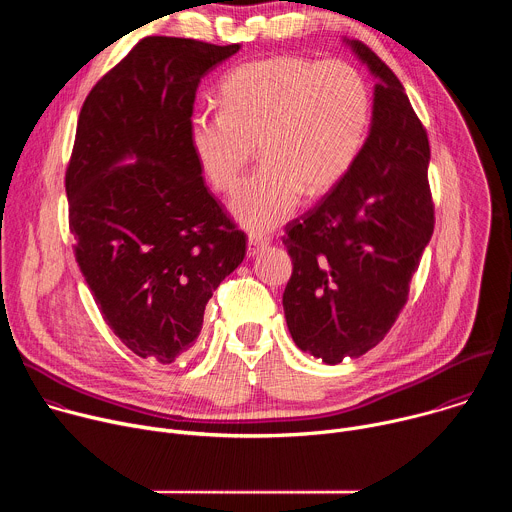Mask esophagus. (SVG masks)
Listing matches in <instances>:
<instances>
[{"label":"esophagus","mask_w":512,"mask_h":512,"mask_svg":"<svg viewBox=\"0 0 512 512\" xmlns=\"http://www.w3.org/2000/svg\"><path fill=\"white\" fill-rule=\"evenodd\" d=\"M269 245V239L263 235H249V247H247V255H257L259 251H263Z\"/></svg>","instance_id":"obj_1"}]
</instances>
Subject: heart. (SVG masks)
<instances>
[{
  "mask_svg": "<svg viewBox=\"0 0 512 512\" xmlns=\"http://www.w3.org/2000/svg\"><path fill=\"white\" fill-rule=\"evenodd\" d=\"M223 111H198L188 125L192 152L221 192H233L255 156L263 164L231 202L237 221L271 231L294 212L306 190L320 196L354 166L371 119L360 72L342 60L273 56L231 70Z\"/></svg>",
  "mask_w": 512,
  "mask_h": 512,
  "instance_id": "obj_1",
  "label": "heart"
}]
</instances>
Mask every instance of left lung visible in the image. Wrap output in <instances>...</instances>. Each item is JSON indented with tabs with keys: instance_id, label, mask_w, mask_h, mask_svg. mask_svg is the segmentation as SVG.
Returning <instances> with one entry per match:
<instances>
[{
	"instance_id": "1",
	"label": "left lung",
	"mask_w": 512,
	"mask_h": 512,
	"mask_svg": "<svg viewBox=\"0 0 512 512\" xmlns=\"http://www.w3.org/2000/svg\"><path fill=\"white\" fill-rule=\"evenodd\" d=\"M346 44L379 81L371 131L344 180L283 237L294 263L283 291L289 334L326 364L387 336L435 223L427 131L395 72L367 44Z\"/></svg>"
}]
</instances>
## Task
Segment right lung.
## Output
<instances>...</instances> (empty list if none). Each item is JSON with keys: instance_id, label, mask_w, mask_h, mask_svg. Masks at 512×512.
Returning <instances> with one entry per match:
<instances>
[{"instance_id": "obj_1", "label": "right lung", "mask_w": 512, "mask_h": 512, "mask_svg": "<svg viewBox=\"0 0 512 512\" xmlns=\"http://www.w3.org/2000/svg\"><path fill=\"white\" fill-rule=\"evenodd\" d=\"M239 48L143 38L79 115L64 178L75 257L113 334L160 364L194 346L212 291L245 259L188 139L200 79Z\"/></svg>"}]
</instances>
